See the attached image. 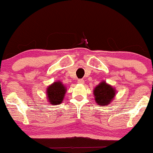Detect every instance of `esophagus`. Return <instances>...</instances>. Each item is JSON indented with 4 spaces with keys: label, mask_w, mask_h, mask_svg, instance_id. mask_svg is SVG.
<instances>
[{
    "label": "esophagus",
    "mask_w": 153,
    "mask_h": 153,
    "mask_svg": "<svg viewBox=\"0 0 153 153\" xmlns=\"http://www.w3.org/2000/svg\"><path fill=\"white\" fill-rule=\"evenodd\" d=\"M78 83H80V84H84V80H82V79H79V80H78Z\"/></svg>",
    "instance_id": "obj_1"
}]
</instances>
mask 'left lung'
Masks as SVG:
<instances>
[{
  "label": "left lung",
  "instance_id": "obj_1",
  "mask_svg": "<svg viewBox=\"0 0 153 153\" xmlns=\"http://www.w3.org/2000/svg\"><path fill=\"white\" fill-rule=\"evenodd\" d=\"M116 89L106 81H101L94 90L95 101L99 106H108L114 99Z\"/></svg>",
  "mask_w": 153,
  "mask_h": 153
}]
</instances>
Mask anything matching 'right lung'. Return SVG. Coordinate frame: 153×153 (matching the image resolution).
Listing matches in <instances>:
<instances>
[{
	"instance_id": "1",
	"label": "right lung",
	"mask_w": 153,
	"mask_h": 153,
	"mask_svg": "<svg viewBox=\"0 0 153 153\" xmlns=\"http://www.w3.org/2000/svg\"><path fill=\"white\" fill-rule=\"evenodd\" d=\"M67 88L59 80L54 82L47 87L46 94L48 102L52 105H58L62 102Z\"/></svg>"
}]
</instances>
